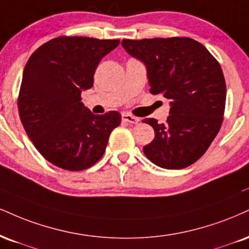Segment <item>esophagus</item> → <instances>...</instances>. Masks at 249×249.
<instances>
[{
	"mask_svg": "<svg viewBox=\"0 0 249 249\" xmlns=\"http://www.w3.org/2000/svg\"><path fill=\"white\" fill-rule=\"evenodd\" d=\"M122 118H123V121H124V122L131 123V124H138V123H139V118H137V117L130 115V113H124V115L122 116Z\"/></svg>",
	"mask_w": 249,
	"mask_h": 249,
	"instance_id": "obj_1",
	"label": "esophagus"
}]
</instances>
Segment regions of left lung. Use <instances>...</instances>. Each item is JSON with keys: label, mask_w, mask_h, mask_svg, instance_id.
Here are the masks:
<instances>
[{"label": "left lung", "mask_w": 249, "mask_h": 249, "mask_svg": "<svg viewBox=\"0 0 249 249\" xmlns=\"http://www.w3.org/2000/svg\"><path fill=\"white\" fill-rule=\"evenodd\" d=\"M122 45L146 65L149 92L170 100L166 123L142 121L155 132L143 153L161 168L182 169L195 163L224 119L226 83L219 62L204 45L188 37L123 39Z\"/></svg>", "instance_id": "obj_1"}]
</instances>
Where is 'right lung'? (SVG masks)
<instances>
[{"mask_svg":"<svg viewBox=\"0 0 249 249\" xmlns=\"http://www.w3.org/2000/svg\"><path fill=\"white\" fill-rule=\"evenodd\" d=\"M118 45L119 39L60 36L26 62L17 100L20 122L39 153L59 168L94 166L121 124L119 112L94 115L81 102L102 58Z\"/></svg>","mask_w":249,"mask_h":249,"instance_id":"1","label":"right lung"}]
</instances>
